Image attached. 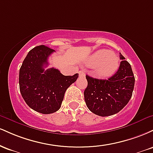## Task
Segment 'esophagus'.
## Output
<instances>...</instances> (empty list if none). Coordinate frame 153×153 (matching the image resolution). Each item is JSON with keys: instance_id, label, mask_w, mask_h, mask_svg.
<instances>
[{"instance_id": "obj_1", "label": "esophagus", "mask_w": 153, "mask_h": 153, "mask_svg": "<svg viewBox=\"0 0 153 153\" xmlns=\"http://www.w3.org/2000/svg\"><path fill=\"white\" fill-rule=\"evenodd\" d=\"M79 76L80 77H83V76H85V73H84L83 71H79Z\"/></svg>"}]
</instances>
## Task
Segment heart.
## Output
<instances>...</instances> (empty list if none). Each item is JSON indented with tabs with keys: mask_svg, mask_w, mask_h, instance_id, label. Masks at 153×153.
Returning a JSON list of instances; mask_svg holds the SVG:
<instances>
[{
	"mask_svg": "<svg viewBox=\"0 0 153 153\" xmlns=\"http://www.w3.org/2000/svg\"><path fill=\"white\" fill-rule=\"evenodd\" d=\"M88 65L97 66L96 73L101 77L113 75L119 68V59L115 54L108 50H100L94 52L88 59Z\"/></svg>",
	"mask_w": 153,
	"mask_h": 153,
	"instance_id": "obj_1",
	"label": "heart"
}]
</instances>
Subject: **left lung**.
I'll use <instances>...</instances> for the list:
<instances>
[{
	"label": "left lung",
	"instance_id": "8db88e82",
	"mask_svg": "<svg viewBox=\"0 0 153 153\" xmlns=\"http://www.w3.org/2000/svg\"><path fill=\"white\" fill-rule=\"evenodd\" d=\"M119 70L107 80L86 75L88 85L84 99L88 109L96 115L108 117L118 113L130 100L134 86V76L131 65L124 56Z\"/></svg>",
	"mask_w": 153,
	"mask_h": 153
}]
</instances>
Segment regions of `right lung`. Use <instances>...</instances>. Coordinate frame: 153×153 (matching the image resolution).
Segmentation results:
<instances>
[{
  "instance_id": "add662e5",
  "label": "right lung",
  "mask_w": 153,
  "mask_h": 153,
  "mask_svg": "<svg viewBox=\"0 0 153 153\" xmlns=\"http://www.w3.org/2000/svg\"><path fill=\"white\" fill-rule=\"evenodd\" d=\"M54 52L45 45L34 47L27 54L19 71L23 99L31 108L44 114L60 108L66 90L78 78V73L65 76L54 68L45 71Z\"/></svg>"
}]
</instances>
